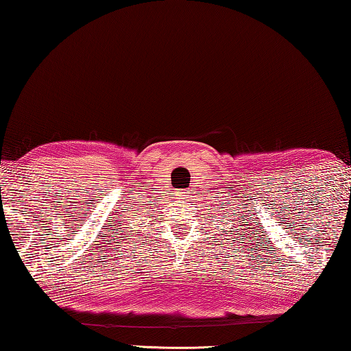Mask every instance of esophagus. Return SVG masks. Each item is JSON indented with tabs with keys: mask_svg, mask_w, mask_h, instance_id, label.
Here are the masks:
<instances>
[{
	"mask_svg": "<svg viewBox=\"0 0 351 351\" xmlns=\"http://www.w3.org/2000/svg\"><path fill=\"white\" fill-rule=\"evenodd\" d=\"M181 197H184V198H187L189 195H186V192H182V195H181Z\"/></svg>",
	"mask_w": 351,
	"mask_h": 351,
	"instance_id": "1",
	"label": "esophagus"
}]
</instances>
